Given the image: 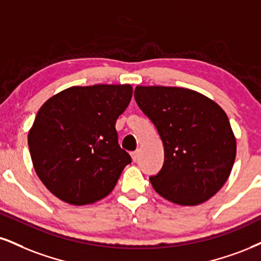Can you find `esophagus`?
I'll use <instances>...</instances> for the list:
<instances>
[{
	"mask_svg": "<svg viewBox=\"0 0 261 261\" xmlns=\"http://www.w3.org/2000/svg\"><path fill=\"white\" fill-rule=\"evenodd\" d=\"M130 156H132V160L134 161V162H137L138 160V156H139V151H133V152H130Z\"/></svg>",
	"mask_w": 261,
	"mask_h": 261,
	"instance_id": "esophagus-1",
	"label": "esophagus"
}]
</instances>
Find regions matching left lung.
Instances as JSON below:
<instances>
[{"label": "left lung", "instance_id": "left-lung-1", "mask_svg": "<svg viewBox=\"0 0 261 261\" xmlns=\"http://www.w3.org/2000/svg\"><path fill=\"white\" fill-rule=\"evenodd\" d=\"M134 98L165 146V162L150 181L173 203L197 205L223 188L236 159V139L217 102L191 89L138 86Z\"/></svg>", "mask_w": 261, "mask_h": 261}]
</instances>
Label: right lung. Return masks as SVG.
Segmentation results:
<instances>
[{
  "label": "right lung",
  "instance_id": "obj_1",
  "mask_svg": "<svg viewBox=\"0 0 261 261\" xmlns=\"http://www.w3.org/2000/svg\"><path fill=\"white\" fill-rule=\"evenodd\" d=\"M132 94L129 85L71 87L42 105L28 144L38 178L54 196L83 205L114 190L132 162L115 128Z\"/></svg>",
  "mask_w": 261,
  "mask_h": 261
}]
</instances>
